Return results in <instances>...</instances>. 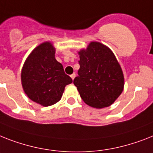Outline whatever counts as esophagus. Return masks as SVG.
<instances>
[{
  "label": "esophagus",
  "mask_w": 153,
  "mask_h": 153,
  "mask_svg": "<svg viewBox=\"0 0 153 153\" xmlns=\"http://www.w3.org/2000/svg\"><path fill=\"white\" fill-rule=\"evenodd\" d=\"M71 76L72 79H74V78H75V76H76V74H73L71 76Z\"/></svg>",
  "instance_id": "34e87169"
}]
</instances>
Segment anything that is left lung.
I'll return each mask as SVG.
<instances>
[{
	"instance_id": "8db88e82",
	"label": "left lung",
	"mask_w": 153,
	"mask_h": 153,
	"mask_svg": "<svg viewBox=\"0 0 153 153\" xmlns=\"http://www.w3.org/2000/svg\"><path fill=\"white\" fill-rule=\"evenodd\" d=\"M78 54L79 69L74 84L83 101L96 108L111 105L124 86L123 71L113 51L94 41Z\"/></svg>"
}]
</instances>
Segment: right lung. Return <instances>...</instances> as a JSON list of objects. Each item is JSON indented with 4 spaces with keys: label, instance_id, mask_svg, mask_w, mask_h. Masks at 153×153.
I'll return each instance as SVG.
<instances>
[{
    "label": "right lung",
    "instance_id": "1",
    "mask_svg": "<svg viewBox=\"0 0 153 153\" xmlns=\"http://www.w3.org/2000/svg\"><path fill=\"white\" fill-rule=\"evenodd\" d=\"M55 48L50 42L34 48L24 63L21 80L24 91L33 102L50 106L59 102L65 87L73 79L66 75L55 58Z\"/></svg>",
    "mask_w": 153,
    "mask_h": 153
}]
</instances>
